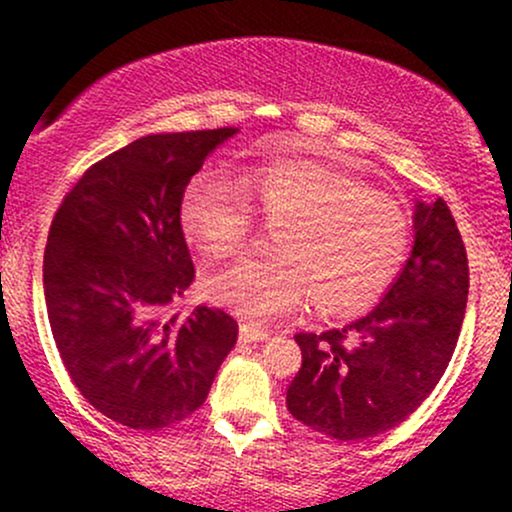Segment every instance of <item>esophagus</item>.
<instances>
[{
  "mask_svg": "<svg viewBox=\"0 0 512 512\" xmlns=\"http://www.w3.org/2000/svg\"><path fill=\"white\" fill-rule=\"evenodd\" d=\"M238 334H240V342H248V344L267 342V339L272 337L267 330H262V327H255V325H248V322H243V325H240Z\"/></svg>",
  "mask_w": 512,
  "mask_h": 512,
  "instance_id": "obj_1",
  "label": "esophagus"
}]
</instances>
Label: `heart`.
<instances>
[{
  "instance_id": "heart-1",
  "label": "heart",
  "mask_w": 512,
  "mask_h": 512,
  "mask_svg": "<svg viewBox=\"0 0 512 512\" xmlns=\"http://www.w3.org/2000/svg\"><path fill=\"white\" fill-rule=\"evenodd\" d=\"M252 211L276 228L274 255H248L202 279L209 303L274 320L310 296L322 315H356L383 296L409 252V216L361 180L308 161L240 166L233 178L199 173L180 199L185 238L228 255L252 231Z\"/></svg>"
}]
</instances>
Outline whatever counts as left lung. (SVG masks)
<instances>
[{
	"label": "left lung",
	"mask_w": 512,
	"mask_h": 512,
	"mask_svg": "<svg viewBox=\"0 0 512 512\" xmlns=\"http://www.w3.org/2000/svg\"><path fill=\"white\" fill-rule=\"evenodd\" d=\"M467 293V250L448 204L416 202L409 260L380 303L342 330L296 334L303 363L286 407L337 440L402 424L448 368Z\"/></svg>",
	"instance_id": "left-lung-1"
}]
</instances>
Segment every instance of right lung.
I'll return each instance as SVG.
<instances>
[{"label":"right lung","mask_w":512,"mask_h":512,"mask_svg":"<svg viewBox=\"0 0 512 512\" xmlns=\"http://www.w3.org/2000/svg\"><path fill=\"white\" fill-rule=\"evenodd\" d=\"M236 127L149 134L81 175L52 219L45 305L64 368L101 414L158 431L204 404L238 322L197 305L173 315L195 279L180 199Z\"/></svg>","instance_id":"add662e5"}]
</instances>
